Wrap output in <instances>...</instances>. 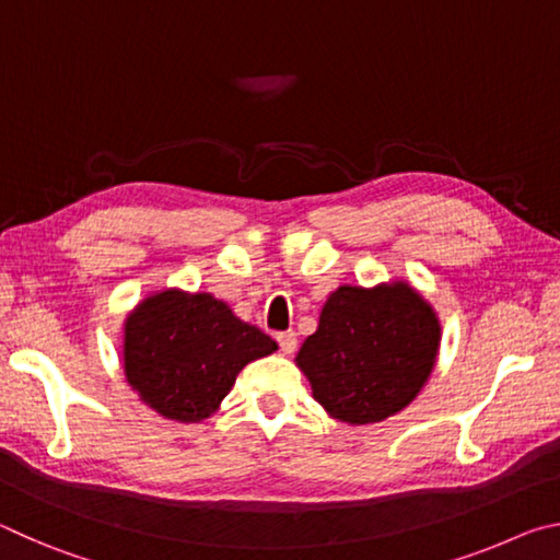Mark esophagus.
I'll use <instances>...</instances> for the list:
<instances>
[{
    "label": "esophagus",
    "mask_w": 560,
    "mask_h": 560,
    "mask_svg": "<svg viewBox=\"0 0 560 560\" xmlns=\"http://www.w3.org/2000/svg\"><path fill=\"white\" fill-rule=\"evenodd\" d=\"M277 343H279V348L283 350V353L291 355L293 350H296L299 338H296V334H293V330H283V334H277Z\"/></svg>",
    "instance_id": "34e87169"
}]
</instances>
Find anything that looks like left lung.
<instances>
[{"instance_id":"left-lung-1","label":"left lung","mask_w":560,"mask_h":560,"mask_svg":"<svg viewBox=\"0 0 560 560\" xmlns=\"http://www.w3.org/2000/svg\"><path fill=\"white\" fill-rule=\"evenodd\" d=\"M440 318L410 283L338 287L296 365L318 405L348 424L383 422L410 405L440 353Z\"/></svg>"}]
</instances>
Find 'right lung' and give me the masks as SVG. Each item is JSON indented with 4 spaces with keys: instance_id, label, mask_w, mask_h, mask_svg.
Wrapping results in <instances>:
<instances>
[{
    "instance_id": "1",
    "label": "right lung",
    "mask_w": 560,
    "mask_h": 560,
    "mask_svg": "<svg viewBox=\"0 0 560 560\" xmlns=\"http://www.w3.org/2000/svg\"><path fill=\"white\" fill-rule=\"evenodd\" d=\"M212 293L158 291L126 318V381L158 415L202 422L232 390L242 368L277 350Z\"/></svg>"
}]
</instances>
